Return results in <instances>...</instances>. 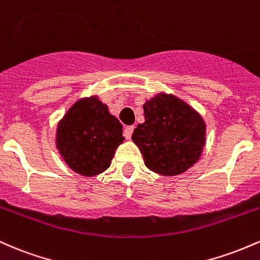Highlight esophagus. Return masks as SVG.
Returning a JSON list of instances; mask_svg holds the SVG:
<instances>
[{"label": "esophagus", "mask_w": 260, "mask_h": 260, "mask_svg": "<svg viewBox=\"0 0 260 260\" xmlns=\"http://www.w3.org/2000/svg\"><path fill=\"white\" fill-rule=\"evenodd\" d=\"M133 133H134V126L133 125H129V126H126L124 129V136H125V139H131V135H133Z\"/></svg>", "instance_id": "obj_1"}]
</instances>
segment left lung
<instances>
[{"instance_id":"obj_1","label":"left lung","mask_w":260,"mask_h":260,"mask_svg":"<svg viewBox=\"0 0 260 260\" xmlns=\"http://www.w3.org/2000/svg\"><path fill=\"white\" fill-rule=\"evenodd\" d=\"M145 122L134 130L146 167L162 176H177L200 158L206 126L199 113L173 94L158 93L144 104Z\"/></svg>"}]
</instances>
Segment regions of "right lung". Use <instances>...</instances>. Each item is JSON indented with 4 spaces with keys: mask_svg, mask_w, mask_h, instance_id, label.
I'll return each instance as SVG.
<instances>
[{
    "mask_svg": "<svg viewBox=\"0 0 260 260\" xmlns=\"http://www.w3.org/2000/svg\"><path fill=\"white\" fill-rule=\"evenodd\" d=\"M122 141V125L97 95L76 102L57 124V150L66 165L84 177L106 171Z\"/></svg>",
    "mask_w": 260,
    "mask_h": 260,
    "instance_id": "obj_1",
    "label": "right lung"
}]
</instances>
